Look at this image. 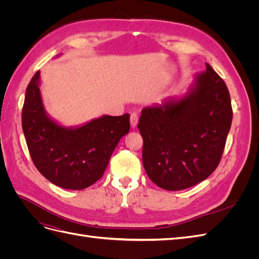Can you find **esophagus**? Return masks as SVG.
I'll return each mask as SVG.
<instances>
[{
	"instance_id": "esophagus-1",
	"label": "esophagus",
	"mask_w": 259,
	"mask_h": 259,
	"mask_svg": "<svg viewBox=\"0 0 259 259\" xmlns=\"http://www.w3.org/2000/svg\"><path fill=\"white\" fill-rule=\"evenodd\" d=\"M137 123H138V114L135 113V112H133L131 114V126L133 128H135L137 126Z\"/></svg>"
}]
</instances>
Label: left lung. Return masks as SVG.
<instances>
[{
	"mask_svg": "<svg viewBox=\"0 0 259 259\" xmlns=\"http://www.w3.org/2000/svg\"><path fill=\"white\" fill-rule=\"evenodd\" d=\"M231 122L229 91L206 64L184 96L142 110L138 128L147 175L169 191L201 183L221 162Z\"/></svg>",
	"mask_w": 259,
	"mask_h": 259,
	"instance_id": "obj_1",
	"label": "left lung"
}]
</instances>
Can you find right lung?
I'll list each match as a JSON object with an SVG mask.
<instances>
[{"mask_svg": "<svg viewBox=\"0 0 259 259\" xmlns=\"http://www.w3.org/2000/svg\"><path fill=\"white\" fill-rule=\"evenodd\" d=\"M40 74L37 71L28 85L21 114L31 159L52 184L85 189L104 175L116 145L130 132V114L103 115L80 126H62L45 110Z\"/></svg>", "mask_w": 259, "mask_h": 259, "instance_id": "1", "label": "right lung"}]
</instances>
